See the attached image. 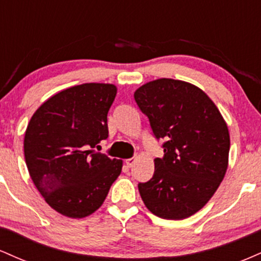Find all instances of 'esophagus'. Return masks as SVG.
Masks as SVG:
<instances>
[{
    "instance_id": "esophagus-1",
    "label": "esophagus",
    "mask_w": 261,
    "mask_h": 261,
    "mask_svg": "<svg viewBox=\"0 0 261 261\" xmlns=\"http://www.w3.org/2000/svg\"><path fill=\"white\" fill-rule=\"evenodd\" d=\"M125 163H126V167L131 168V167H133L134 163H135V158H128V160L125 161Z\"/></svg>"
}]
</instances>
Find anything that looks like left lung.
<instances>
[{"label": "left lung", "mask_w": 261, "mask_h": 261, "mask_svg": "<svg viewBox=\"0 0 261 261\" xmlns=\"http://www.w3.org/2000/svg\"><path fill=\"white\" fill-rule=\"evenodd\" d=\"M134 98L155 139L166 140L152 179L139 184L142 201L164 220L193 216L226 174L230 146L226 121L202 89L184 81H151Z\"/></svg>", "instance_id": "8db88e82"}]
</instances>
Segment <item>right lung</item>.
I'll list each match as a JSON object with an SVG mask.
<instances>
[{"instance_id":"add662e5","label":"right lung","mask_w":261,"mask_h":261,"mask_svg":"<svg viewBox=\"0 0 261 261\" xmlns=\"http://www.w3.org/2000/svg\"><path fill=\"white\" fill-rule=\"evenodd\" d=\"M110 83H83L56 93L33 114L24 135L28 172L50 207L71 218L103 205L122 161L95 151L108 137Z\"/></svg>"}]
</instances>
